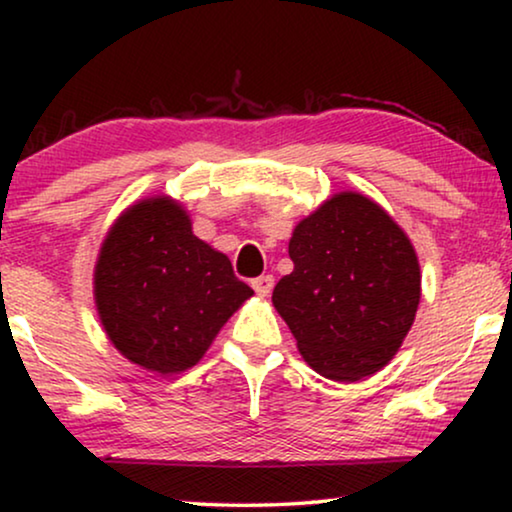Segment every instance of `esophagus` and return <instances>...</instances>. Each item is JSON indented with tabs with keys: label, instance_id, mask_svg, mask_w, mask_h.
<instances>
[{
	"label": "esophagus",
	"instance_id": "obj_1",
	"mask_svg": "<svg viewBox=\"0 0 512 512\" xmlns=\"http://www.w3.org/2000/svg\"><path fill=\"white\" fill-rule=\"evenodd\" d=\"M251 286H254V291L258 293V296L265 298L272 291V286H275V277H272V275H261V277H256L254 282H251Z\"/></svg>",
	"mask_w": 512,
	"mask_h": 512
}]
</instances>
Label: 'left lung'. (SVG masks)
Here are the masks:
<instances>
[{
  "label": "left lung",
  "mask_w": 512,
  "mask_h": 512,
  "mask_svg": "<svg viewBox=\"0 0 512 512\" xmlns=\"http://www.w3.org/2000/svg\"><path fill=\"white\" fill-rule=\"evenodd\" d=\"M291 275L272 305L307 366L335 382L375 375L394 359L422 298L405 230L368 195L335 193L293 228Z\"/></svg>",
  "instance_id": "left-lung-1"
}]
</instances>
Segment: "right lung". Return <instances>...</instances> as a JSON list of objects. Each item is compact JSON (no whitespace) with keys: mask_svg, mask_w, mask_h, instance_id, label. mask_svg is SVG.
Returning <instances> with one entry per match:
<instances>
[{"mask_svg":"<svg viewBox=\"0 0 512 512\" xmlns=\"http://www.w3.org/2000/svg\"><path fill=\"white\" fill-rule=\"evenodd\" d=\"M95 307L118 352L139 368H193L223 324L254 296L228 256L193 235L170 195H151L114 221L93 272Z\"/></svg>","mask_w":512,"mask_h":512,"instance_id":"add662e5","label":"right lung"}]
</instances>
